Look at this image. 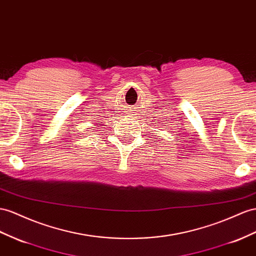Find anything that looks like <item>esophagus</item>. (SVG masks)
Here are the masks:
<instances>
[{"mask_svg": "<svg viewBox=\"0 0 256 256\" xmlns=\"http://www.w3.org/2000/svg\"><path fill=\"white\" fill-rule=\"evenodd\" d=\"M130 111H132V110H130Z\"/></svg>", "mask_w": 256, "mask_h": 256, "instance_id": "1", "label": "esophagus"}]
</instances>
